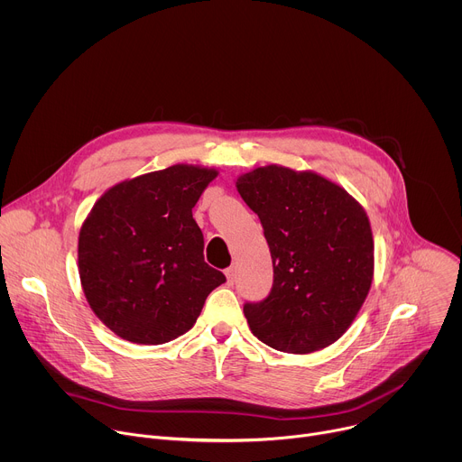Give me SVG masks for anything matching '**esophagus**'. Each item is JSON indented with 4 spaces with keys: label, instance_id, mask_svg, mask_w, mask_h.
<instances>
[{
    "label": "esophagus",
    "instance_id": "1",
    "mask_svg": "<svg viewBox=\"0 0 462 462\" xmlns=\"http://www.w3.org/2000/svg\"><path fill=\"white\" fill-rule=\"evenodd\" d=\"M225 276H226L228 283H230V285H234V280H236V271H234V267H228V269L225 271Z\"/></svg>",
    "mask_w": 462,
    "mask_h": 462
}]
</instances>
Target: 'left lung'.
Masks as SVG:
<instances>
[{"label":"left lung","instance_id":"8db88e82","mask_svg":"<svg viewBox=\"0 0 462 462\" xmlns=\"http://www.w3.org/2000/svg\"><path fill=\"white\" fill-rule=\"evenodd\" d=\"M236 186L261 221L274 267L271 294L243 307L252 335L292 355L335 344L373 282L365 210L325 177L276 164L241 175Z\"/></svg>","mask_w":462,"mask_h":462}]
</instances>
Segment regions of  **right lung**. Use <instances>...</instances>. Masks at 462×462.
Wrapping results in <instances>:
<instances>
[{"label":"right lung","mask_w":462,"mask_h":462,"mask_svg":"<svg viewBox=\"0 0 462 462\" xmlns=\"http://www.w3.org/2000/svg\"><path fill=\"white\" fill-rule=\"evenodd\" d=\"M216 170L175 164L109 188L79 237L84 294L111 331L159 346L184 335L226 282L205 261L191 208Z\"/></svg>","instance_id":"1"}]
</instances>
